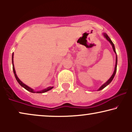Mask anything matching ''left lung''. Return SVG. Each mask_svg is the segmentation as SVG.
Segmentation results:
<instances>
[{"mask_svg":"<svg viewBox=\"0 0 132 132\" xmlns=\"http://www.w3.org/2000/svg\"><path fill=\"white\" fill-rule=\"evenodd\" d=\"M103 35H104V37L106 38L107 40H108L109 42H110V44H111L112 45V48H113V51L115 52V53L117 54V52H116V51H115V46H114V44L113 43V42H112V40H110V38L109 37V36H108V34H106V33H104V34H103ZM117 55H116V63H115V70H114V72H113V74H112V77H110V78L108 80V81L107 82H105V83L104 84H103V85L101 86V87H100L99 89H98V90H102V89H103L105 87H106L108 85V84H109L110 82H111V81H112V80H113V78H114V77H115V73H116V72H117Z\"/></svg>","mask_w":132,"mask_h":132,"instance_id":"8db88e82","label":"left lung"}]
</instances>
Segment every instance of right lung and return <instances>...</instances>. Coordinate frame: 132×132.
Listing matches in <instances>:
<instances>
[{"mask_svg": "<svg viewBox=\"0 0 132 132\" xmlns=\"http://www.w3.org/2000/svg\"><path fill=\"white\" fill-rule=\"evenodd\" d=\"M13 55H14V54L13 53V55H12V63H13V70L14 73L15 79H16L17 81V82H19V84H20L21 86H22L23 87H24V88L26 90H27L28 91H29V92H32V93H37V94H41V93L46 92H47V91L50 90H51V89H52V88H53V87H48V88L43 89V90H40V91H34L32 89H31V87H28V86L26 85V84H24V83H23V82L21 81L20 80H19V78L17 76L16 73H15V69H14V64H13Z\"/></svg>", "mask_w": 132, "mask_h": 132, "instance_id": "right-lung-1", "label": "right lung"}]
</instances>
